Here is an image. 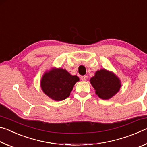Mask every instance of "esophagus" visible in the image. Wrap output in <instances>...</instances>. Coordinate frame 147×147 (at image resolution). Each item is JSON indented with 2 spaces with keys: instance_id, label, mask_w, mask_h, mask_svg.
<instances>
[{
  "instance_id": "1",
  "label": "esophagus",
  "mask_w": 147,
  "mask_h": 147,
  "mask_svg": "<svg viewBox=\"0 0 147 147\" xmlns=\"http://www.w3.org/2000/svg\"><path fill=\"white\" fill-rule=\"evenodd\" d=\"M87 78H88V76H86V75L82 76H81V80H82V81H86V80H87Z\"/></svg>"
}]
</instances>
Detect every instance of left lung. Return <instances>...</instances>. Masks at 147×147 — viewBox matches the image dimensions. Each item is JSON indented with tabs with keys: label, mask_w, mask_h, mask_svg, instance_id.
I'll list each match as a JSON object with an SVG mask.
<instances>
[{
	"label": "left lung",
	"mask_w": 147,
	"mask_h": 147,
	"mask_svg": "<svg viewBox=\"0 0 147 147\" xmlns=\"http://www.w3.org/2000/svg\"><path fill=\"white\" fill-rule=\"evenodd\" d=\"M90 83L99 98L108 100L118 93L121 88V80L113 72L105 69L96 71Z\"/></svg>",
	"instance_id": "left-lung-1"
}]
</instances>
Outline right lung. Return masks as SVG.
I'll return each instance as SVG.
<instances>
[{"label":"right lung","mask_w":147,"mask_h":147,"mask_svg":"<svg viewBox=\"0 0 147 147\" xmlns=\"http://www.w3.org/2000/svg\"><path fill=\"white\" fill-rule=\"evenodd\" d=\"M79 78L71 75L62 68H53L42 76L40 86L43 93L55 101H61L69 97Z\"/></svg>","instance_id":"1"}]
</instances>
